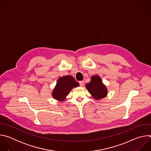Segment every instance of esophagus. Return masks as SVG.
<instances>
[{
    "label": "esophagus",
    "mask_w": 151,
    "mask_h": 151,
    "mask_svg": "<svg viewBox=\"0 0 151 151\" xmlns=\"http://www.w3.org/2000/svg\"><path fill=\"white\" fill-rule=\"evenodd\" d=\"M83 84H84L83 81H80V82H79V85H80L81 87H82V86L83 85Z\"/></svg>",
    "instance_id": "34e87169"
}]
</instances>
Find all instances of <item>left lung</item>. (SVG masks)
<instances>
[{
    "label": "left lung",
    "instance_id": "1",
    "mask_svg": "<svg viewBox=\"0 0 151 151\" xmlns=\"http://www.w3.org/2000/svg\"><path fill=\"white\" fill-rule=\"evenodd\" d=\"M85 87L93 99L96 100H100L107 96V88L98 75L92 76L91 81L86 84Z\"/></svg>",
    "mask_w": 151,
    "mask_h": 151
}]
</instances>
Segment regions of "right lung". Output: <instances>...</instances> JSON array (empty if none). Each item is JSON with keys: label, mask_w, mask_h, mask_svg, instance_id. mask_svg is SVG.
I'll return each mask as SVG.
<instances>
[{"label": "right lung", "mask_w": 151, "mask_h": 151, "mask_svg": "<svg viewBox=\"0 0 151 151\" xmlns=\"http://www.w3.org/2000/svg\"><path fill=\"white\" fill-rule=\"evenodd\" d=\"M79 86V83L76 81L73 76L70 75L63 76L57 80L56 85L52 91V96L57 100L64 101L70 91L73 88Z\"/></svg>", "instance_id": "obj_1"}]
</instances>
